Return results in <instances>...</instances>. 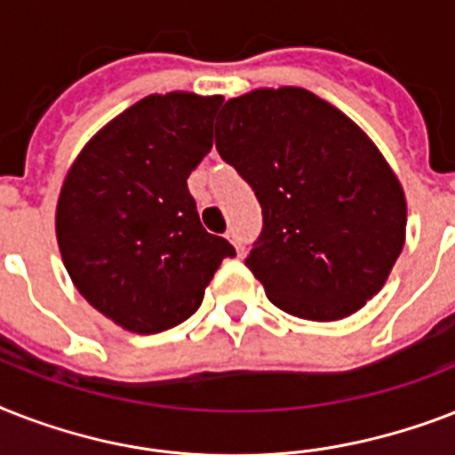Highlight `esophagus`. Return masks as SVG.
I'll return each instance as SVG.
<instances>
[{
    "instance_id": "34e87169",
    "label": "esophagus",
    "mask_w": 455,
    "mask_h": 455,
    "mask_svg": "<svg viewBox=\"0 0 455 455\" xmlns=\"http://www.w3.org/2000/svg\"><path fill=\"white\" fill-rule=\"evenodd\" d=\"M227 238H228V243H234V248H235V250H238V252H243L241 238H238V234H235L234 228H231V231H228V234H227Z\"/></svg>"
}]
</instances>
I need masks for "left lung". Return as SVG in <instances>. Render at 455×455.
Wrapping results in <instances>:
<instances>
[{"label":"left lung","instance_id":"left-lung-1","mask_svg":"<svg viewBox=\"0 0 455 455\" xmlns=\"http://www.w3.org/2000/svg\"><path fill=\"white\" fill-rule=\"evenodd\" d=\"M214 144L262 205L245 267L278 309L338 321L378 295L406 241V198L359 124L307 89H255L224 103Z\"/></svg>","mask_w":455,"mask_h":455}]
</instances>
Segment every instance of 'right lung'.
Masks as SVG:
<instances>
[{
	"mask_svg": "<svg viewBox=\"0 0 455 455\" xmlns=\"http://www.w3.org/2000/svg\"><path fill=\"white\" fill-rule=\"evenodd\" d=\"M221 96L151 94L92 137L60 186L56 238L75 288L124 331L196 314L234 245L207 234L186 179L212 148Z\"/></svg>",
	"mask_w": 455,
	"mask_h": 455,
	"instance_id": "obj_1",
	"label": "right lung"
}]
</instances>
